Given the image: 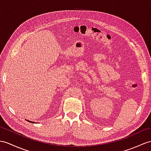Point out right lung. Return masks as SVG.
I'll return each mask as SVG.
<instances>
[{
    "instance_id": "right-lung-1",
    "label": "right lung",
    "mask_w": 151,
    "mask_h": 151,
    "mask_svg": "<svg viewBox=\"0 0 151 151\" xmlns=\"http://www.w3.org/2000/svg\"><path fill=\"white\" fill-rule=\"evenodd\" d=\"M29 121V120H28ZM29 122H32V123H34V122H31V121H29Z\"/></svg>"
}]
</instances>
